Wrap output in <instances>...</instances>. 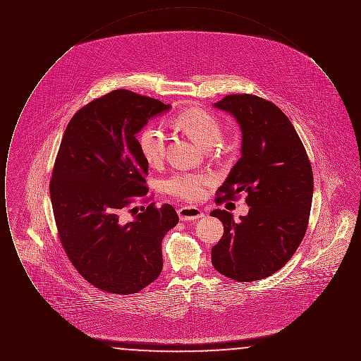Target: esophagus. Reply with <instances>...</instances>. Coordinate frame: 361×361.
<instances>
[{
  "instance_id": "34e87169",
  "label": "esophagus",
  "mask_w": 361,
  "mask_h": 361,
  "mask_svg": "<svg viewBox=\"0 0 361 361\" xmlns=\"http://www.w3.org/2000/svg\"><path fill=\"white\" fill-rule=\"evenodd\" d=\"M178 216L181 221H196L204 216V212L195 206H184L178 208Z\"/></svg>"
}]
</instances>
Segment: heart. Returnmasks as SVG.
<instances>
[{
  "mask_svg": "<svg viewBox=\"0 0 361 361\" xmlns=\"http://www.w3.org/2000/svg\"><path fill=\"white\" fill-rule=\"evenodd\" d=\"M173 124L202 147L214 146L221 137L219 121L202 108H188L177 114ZM137 145L146 162L157 165L165 153L166 134L159 124H149L140 131ZM211 181V176L203 173H176L165 180L164 188L174 197L196 202L204 197L206 187Z\"/></svg>",
  "mask_w": 361,
  "mask_h": 361,
  "instance_id": "1",
  "label": "heart"
}]
</instances>
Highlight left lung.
Wrapping results in <instances>:
<instances>
[{
  "label": "left lung",
  "instance_id": "left-lung-1",
  "mask_svg": "<svg viewBox=\"0 0 361 361\" xmlns=\"http://www.w3.org/2000/svg\"><path fill=\"white\" fill-rule=\"evenodd\" d=\"M230 114L242 133L240 158L219 193L246 192L247 215L214 209L224 224L212 247L214 268L235 281H255L283 268L306 234L312 202V171L290 119L275 104L253 94H230L212 105ZM221 203V199H216Z\"/></svg>",
  "mask_w": 361,
  "mask_h": 361
}]
</instances>
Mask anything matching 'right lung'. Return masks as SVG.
Listing matches in <instances>:
<instances>
[{"mask_svg": "<svg viewBox=\"0 0 361 361\" xmlns=\"http://www.w3.org/2000/svg\"><path fill=\"white\" fill-rule=\"evenodd\" d=\"M171 108L118 89L80 109L63 134L50 183L55 222L75 269L103 291L135 293L162 271L161 243L178 224L176 209L152 203L127 224L121 212L147 193L137 134Z\"/></svg>", "mask_w": 361, "mask_h": 361, "instance_id": "add662e5", "label": "right lung"}]
</instances>
